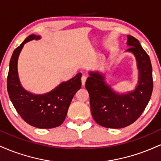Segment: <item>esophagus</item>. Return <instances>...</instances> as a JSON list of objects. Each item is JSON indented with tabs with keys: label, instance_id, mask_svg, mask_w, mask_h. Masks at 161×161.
<instances>
[{
	"label": "esophagus",
	"instance_id": "esophagus-1",
	"mask_svg": "<svg viewBox=\"0 0 161 161\" xmlns=\"http://www.w3.org/2000/svg\"><path fill=\"white\" fill-rule=\"evenodd\" d=\"M86 79H87V77L86 76V75H82V79H81V81H82V86H84L85 84H86Z\"/></svg>",
	"mask_w": 161,
	"mask_h": 161
}]
</instances>
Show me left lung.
<instances>
[{"label":"left lung","instance_id":"left-lung-1","mask_svg":"<svg viewBox=\"0 0 161 161\" xmlns=\"http://www.w3.org/2000/svg\"><path fill=\"white\" fill-rule=\"evenodd\" d=\"M126 52L136 57L138 80L136 88L125 93L114 91L99 71H89L86 87L90 96L92 115L97 124L105 128L121 129L133 123L145 110L153 91L151 60L141 44L133 36H127Z\"/></svg>","mask_w":161,"mask_h":161}]
</instances>
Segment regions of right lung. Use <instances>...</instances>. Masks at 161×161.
<instances>
[{"label":"right lung","mask_w":161,"mask_h":161,"mask_svg":"<svg viewBox=\"0 0 161 161\" xmlns=\"http://www.w3.org/2000/svg\"><path fill=\"white\" fill-rule=\"evenodd\" d=\"M40 36L30 35L13 53L7 76V92L14 108L28 124L39 129H51L63 123L73 96L80 89L82 73L63 82L51 92L36 95L26 91L18 75V58L24 45Z\"/></svg>","instance_id":"right-lung-1"}]
</instances>
